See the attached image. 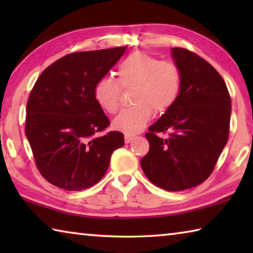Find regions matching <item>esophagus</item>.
I'll use <instances>...</instances> for the list:
<instances>
[{"label": "esophagus", "instance_id": "obj_1", "mask_svg": "<svg viewBox=\"0 0 253 253\" xmlns=\"http://www.w3.org/2000/svg\"><path fill=\"white\" fill-rule=\"evenodd\" d=\"M132 139H134V136H131V135H128V134H126V135H125V143H126V144L130 143Z\"/></svg>", "mask_w": 253, "mask_h": 253}]
</instances>
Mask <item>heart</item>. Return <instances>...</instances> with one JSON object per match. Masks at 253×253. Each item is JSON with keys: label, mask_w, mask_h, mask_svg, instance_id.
I'll return each instance as SVG.
<instances>
[{"label": "heart", "mask_w": 253, "mask_h": 253, "mask_svg": "<svg viewBox=\"0 0 253 253\" xmlns=\"http://www.w3.org/2000/svg\"><path fill=\"white\" fill-rule=\"evenodd\" d=\"M116 80L104 77L93 87V98L100 108L115 114L121 100V85H135L134 106L122 110L114 119L115 129L132 135L142 131L153 117L174 105L181 91L182 77L178 67L172 61L160 59L145 52H135L119 63Z\"/></svg>", "instance_id": "heart-1"}]
</instances>
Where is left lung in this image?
Returning <instances> with one entry per match:
<instances>
[{
    "instance_id": "left-lung-1",
    "label": "left lung",
    "mask_w": 253,
    "mask_h": 253,
    "mask_svg": "<svg viewBox=\"0 0 253 253\" xmlns=\"http://www.w3.org/2000/svg\"><path fill=\"white\" fill-rule=\"evenodd\" d=\"M181 71V91L174 105L148 128L149 151L140 165L153 184L183 191L203 183L228 143L231 98L224 80L208 61L173 48ZM171 131L169 139L158 132Z\"/></svg>"
}]
</instances>
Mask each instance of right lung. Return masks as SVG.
Here are the masks:
<instances>
[{
	"label": "right lung",
	"instance_id": "right-lung-1",
	"mask_svg": "<svg viewBox=\"0 0 253 253\" xmlns=\"http://www.w3.org/2000/svg\"><path fill=\"white\" fill-rule=\"evenodd\" d=\"M127 46L74 52L60 58L38 78L29 96L25 135L37 168L54 186L81 191L108 169L124 135L98 132L109 119L93 98V87L125 53Z\"/></svg>",
	"mask_w": 253,
	"mask_h": 253
}]
</instances>
